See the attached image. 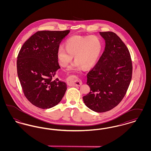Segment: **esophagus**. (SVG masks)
Here are the masks:
<instances>
[{
    "label": "esophagus",
    "mask_w": 151,
    "mask_h": 151,
    "mask_svg": "<svg viewBox=\"0 0 151 151\" xmlns=\"http://www.w3.org/2000/svg\"><path fill=\"white\" fill-rule=\"evenodd\" d=\"M68 83L73 86H80L82 84V82L79 79L73 77L68 78Z\"/></svg>",
    "instance_id": "obj_1"
}]
</instances>
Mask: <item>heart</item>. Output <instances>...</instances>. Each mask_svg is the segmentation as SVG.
<instances>
[{
    "mask_svg": "<svg viewBox=\"0 0 151 151\" xmlns=\"http://www.w3.org/2000/svg\"><path fill=\"white\" fill-rule=\"evenodd\" d=\"M65 48L63 45L58 48V62L60 65L65 67L71 62L74 56L75 62L70 69L75 70L92 68L102 49L101 41L96 36H72L65 41Z\"/></svg>",
    "mask_w": 151,
    "mask_h": 151,
    "instance_id": "b5f03b06",
    "label": "heart"
}]
</instances>
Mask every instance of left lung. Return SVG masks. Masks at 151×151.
Returning <instances> with one entry per match:
<instances>
[{"instance_id":"1","label":"left lung","mask_w":151,"mask_h":151,"mask_svg":"<svg viewBox=\"0 0 151 151\" xmlns=\"http://www.w3.org/2000/svg\"><path fill=\"white\" fill-rule=\"evenodd\" d=\"M100 34L105 41V47L87 74L91 91L83 101L92 110L103 113L115 108L124 97L132 78V65L129 49L115 33Z\"/></svg>"}]
</instances>
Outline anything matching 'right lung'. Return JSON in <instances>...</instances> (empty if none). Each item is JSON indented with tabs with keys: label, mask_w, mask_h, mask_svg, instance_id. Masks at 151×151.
Masks as SVG:
<instances>
[{
	"label": "right lung",
	"mask_w": 151,
	"mask_h": 151,
	"mask_svg": "<svg viewBox=\"0 0 151 151\" xmlns=\"http://www.w3.org/2000/svg\"><path fill=\"white\" fill-rule=\"evenodd\" d=\"M70 30L38 31L23 44L17 60V71L24 94L41 109L58 104L67 90L66 83L55 78L60 68L57 50Z\"/></svg>",
	"instance_id": "obj_1"
}]
</instances>
